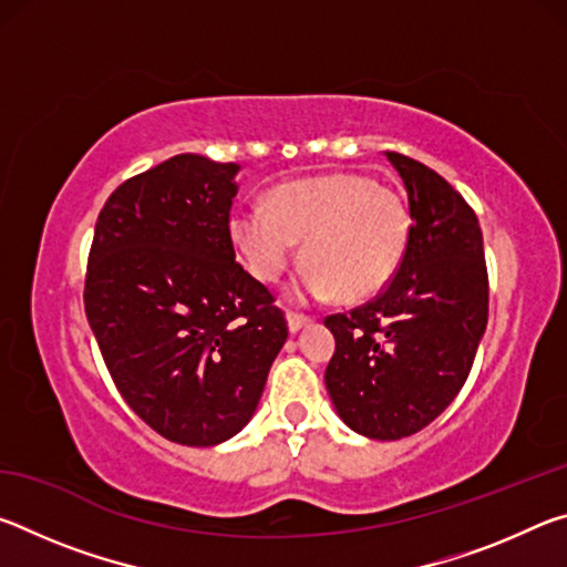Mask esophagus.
Instances as JSON below:
<instances>
[{"label":"esophagus","instance_id":"obj_1","mask_svg":"<svg viewBox=\"0 0 567 567\" xmlns=\"http://www.w3.org/2000/svg\"><path fill=\"white\" fill-rule=\"evenodd\" d=\"M312 322V318H307V315H297V312H290L287 315V328H290V332H300L302 328H307V324Z\"/></svg>","mask_w":567,"mask_h":567}]
</instances>
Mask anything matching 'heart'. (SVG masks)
Instances as JSON below:
<instances>
[{
  "instance_id": "heart-1",
  "label": "heart",
  "mask_w": 567,
  "mask_h": 567,
  "mask_svg": "<svg viewBox=\"0 0 567 567\" xmlns=\"http://www.w3.org/2000/svg\"><path fill=\"white\" fill-rule=\"evenodd\" d=\"M410 209L395 189L364 175H322L275 187L265 205H245L229 235L257 280L277 282L295 262L297 243L310 267L305 292L360 302L380 295L405 260Z\"/></svg>"
}]
</instances>
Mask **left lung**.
Listing matches in <instances>:
<instances>
[{
  "mask_svg": "<svg viewBox=\"0 0 567 567\" xmlns=\"http://www.w3.org/2000/svg\"><path fill=\"white\" fill-rule=\"evenodd\" d=\"M385 155L408 189L410 245L375 300L324 320L334 334L324 385L354 433L400 440L465 385L487 324V267L463 195L422 162Z\"/></svg>",
  "mask_w": 567,
  "mask_h": 567,
  "instance_id": "obj_1",
  "label": "left lung"
}]
</instances>
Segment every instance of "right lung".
<instances>
[{"label":"right lung","instance_id":"obj_1","mask_svg":"<svg viewBox=\"0 0 567 567\" xmlns=\"http://www.w3.org/2000/svg\"><path fill=\"white\" fill-rule=\"evenodd\" d=\"M235 162L177 155L112 192L84 312L124 402L172 443L219 445L255 415L287 322L235 262Z\"/></svg>","mask_w":567,"mask_h":567}]
</instances>
